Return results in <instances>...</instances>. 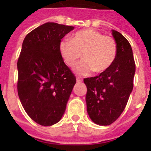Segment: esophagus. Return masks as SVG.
Here are the masks:
<instances>
[{"label":"esophagus","mask_w":151,"mask_h":151,"mask_svg":"<svg viewBox=\"0 0 151 151\" xmlns=\"http://www.w3.org/2000/svg\"><path fill=\"white\" fill-rule=\"evenodd\" d=\"M76 80H77V82H78V83H80V82H81V81H82V78H81V77H77V78H76Z\"/></svg>","instance_id":"esophagus-1"}]
</instances>
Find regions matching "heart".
Returning <instances> with one entry per match:
<instances>
[{"mask_svg":"<svg viewBox=\"0 0 151 151\" xmlns=\"http://www.w3.org/2000/svg\"><path fill=\"white\" fill-rule=\"evenodd\" d=\"M59 52L66 65L73 66L83 53L82 61L76 64L73 71L78 75L100 73L111 66L117 55V44L113 37L94 29H85L65 38L59 43Z\"/></svg>","mask_w":151,"mask_h":151,"instance_id":"heart-1","label":"heart"}]
</instances>
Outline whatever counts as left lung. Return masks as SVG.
<instances>
[{
  "mask_svg": "<svg viewBox=\"0 0 151 151\" xmlns=\"http://www.w3.org/2000/svg\"><path fill=\"white\" fill-rule=\"evenodd\" d=\"M117 55L110 68L99 76L84 79L87 87L85 101L92 122L109 125L122 114L133 88L136 65L130 44L121 33L112 29Z\"/></svg>",
  "mask_w": 151,
  "mask_h": 151,
  "instance_id": "obj_1",
  "label": "left lung"
}]
</instances>
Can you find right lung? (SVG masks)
<instances>
[{
	"mask_svg": "<svg viewBox=\"0 0 151 151\" xmlns=\"http://www.w3.org/2000/svg\"><path fill=\"white\" fill-rule=\"evenodd\" d=\"M73 27L46 22L27 34L18 59V94L32 120L50 126L61 120L76 83L59 52Z\"/></svg>",
	"mask_w": 151,
	"mask_h": 151,
	"instance_id": "right-lung-1",
	"label": "right lung"
}]
</instances>
